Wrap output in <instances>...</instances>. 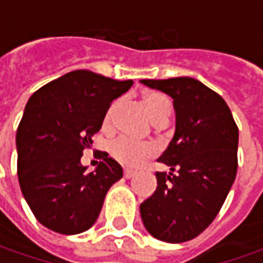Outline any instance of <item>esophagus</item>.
Returning a JSON list of instances; mask_svg holds the SVG:
<instances>
[{
  "mask_svg": "<svg viewBox=\"0 0 263 263\" xmlns=\"http://www.w3.org/2000/svg\"><path fill=\"white\" fill-rule=\"evenodd\" d=\"M135 176H136V171H135V170H128V168L124 170V177H126V178H132V177Z\"/></svg>",
  "mask_w": 263,
  "mask_h": 263,
  "instance_id": "34e87169",
  "label": "esophagus"
}]
</instances>
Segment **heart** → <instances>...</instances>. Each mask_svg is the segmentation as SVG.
Returning a JSON list of instances; mask_svg holds the SVG:
<instances>
[{"label":"heart","mask_w":263,"mask_h":263,"mask_svg":"<svg viewBox=\"0 0 263 263\" xmlns=\"http://www.w3.org/2000/svg\"><path fill=\"white\" fill-rule=\"evenodd\" d=\"M143 104H145L147 114L152 118L154 123L167 121L170 112H171V104H170L167 96L152 92V93L145 95ZM118 105H120V101H114L106 109L105 116H104V126L105 127H109L112 124ZM109 154L120 164L135 168L142 165L147 158L152 157L155 154V149L149 143H140L130 137L120 136L111 142Z\"/></svg>","instance_id":"b5f03b06"}]
</instances>
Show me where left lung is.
<instances>
[{
  "label": "left lung",
  "instance_id": "left-lung-1",
  "mask_svg": "<svg viewBox=\"0 0 263 263\" xmlns=\"http://www.w3.org/2000/svg\"><path fill=\"white\" fill-rule=\"evenodd\" d=\"M170 95L176 133L159 162L155 193L140 205L146 230L158 240L183 243L215 219L237 174L238 128L226 101L192 77L142 80Z\"/></svg>",
  "mask_w": 263,
  "mask_h": 263
}]
</instances>
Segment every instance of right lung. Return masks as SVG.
<instances>
[{"label": "right lung", "instance_id": "1", "mask_svg": "<svg viewBox=\"0 0 263 263\" xmlns=\"http://www.w3.org/2000/svg\"><path fill=\"white\" fill-rule=\"evenodd\" d=\"M133 80L87 70L67 73L37 89L17 128V176L36 219L60 234H79L99 217L106 192L123 168L104 152L95 171L80 164L111 102Z\"/></svg>", "mask_w": 263, "mask_h": 263}]
</instances>
